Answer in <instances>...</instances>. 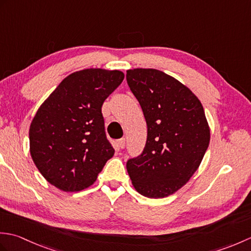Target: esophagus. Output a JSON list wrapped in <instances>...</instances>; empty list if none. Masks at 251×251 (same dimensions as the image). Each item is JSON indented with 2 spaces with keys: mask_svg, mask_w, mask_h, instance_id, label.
<instances>
[{
  "mask_svg": "<svg viewBox=\"0 0 251 251\" xmlns=\"http://www.w3.org/2000/svg\"><path fill=\"white\" fill-rule=\"evenodd\" d=\"M125 143H126L125 138H122V139H120L119 141H117V145H119V147L121 149H124L125 148Z\"/></svg>",
  "mask_w": 251,
  "mask_h": 251,
  "instance_id": "1",
  "label": "esophagus"
}]
</instances>
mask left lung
Masks as SVG:
<instances>
[{
    "label": "left lung",
    "instance_id": "obj_1",
    "mask_svg": "<svg viewBox=\"0 0 251 251\" xmlns=\"http://www.w3.org/2000/svg\"><path fill=\"white\" fill-rule=\"evenodd\" d=\"M126 79L148 126L146 147L128 159L127 172L141 195L166 197L188 182L209 146L204 108L182 83L155 69L127 70Z\"/></svg>",
    "mask_w": 251,
    "mask_h": 251
}]
</instances>
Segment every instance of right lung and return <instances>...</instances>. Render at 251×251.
<instances>
[{"instance_id":"obj_1","label":"right lung","mask_w":251,"mask_h":251,"mask_svg":"<svg viewBox=\"0 0 251 251\" xmlns=\"http://www.w3.org/2000/svg\"><path fill=\"white\" fill-rule=\"evenodd\" d=\"M123 79L119 70L76 71L37 110L29 130L30 153L50 184L65 192L86 189L114 155L101 106Z\"/></svg>"}]
</instances>
